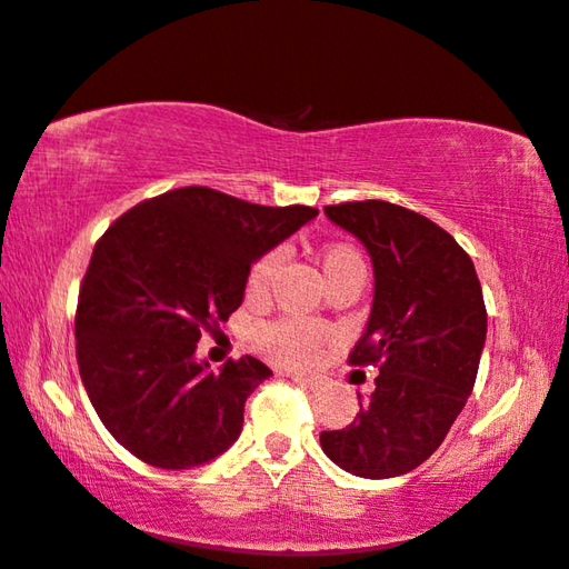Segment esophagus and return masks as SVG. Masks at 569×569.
I'll use <instances>...</instances> for the list:
<instances>
[{"label": "esophagus", "instance_id": "1", "mask_svg": "<svg viewBox=\"0 0 569 569\" xmlns=\"http://www.w3.org/2000/svg\"><path fill=\"white\" fill-rule=\"evenodd\" d=\"M286 377H291L293 382H299V385H303V387H313L317 385V380H313V377H303V375H296V372H283Z\"/></svg>", "mask_w": 569, "mask_h": 569}]
</instances>
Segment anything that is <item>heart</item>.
Returning <instances> with one entry per match:
<instances>
[{"instance_id": "heart-1", "label": "heart", "mask_w": 569, "mask_h": 569, "mask_svg": "<svg viewBox=\"0 0 569 569\" xmlns=\"http://www.w3.org/2000/svg\"><path fill=\"white\" fill-rule=\"evenodd\" d=\"M281 266V252L268 250L260 256L256 263L250 266L248 273V296L250 299H263L268 293V286L273 281L276 270ZM319 266L327 276V283L337 281V278L355 273V270H365V260L359 256L357 248L347 246V242H331L323 246L319 252ZM323 331L319 327L303 321H276L270 327H263L258 331L256 345L270 362L283 365V367H311L317 362L321 345H323Z\"/></svg>"}]
</instances>
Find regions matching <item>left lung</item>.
<instances>
[{
	"instance_id": "left-lung-1",
	"label": "left lung",
	"mask_w": 569,
	"mask_h": 569,
	"mask_svg": "<svg viewBox=\"0 0 569 569\" xmlns=\"http://www.w3.org/2000/svg\"><path fill=\"white\" fill-rule=\"evenodd\" d=\"M367 248L375 299L351 365H377L351 426L323 430L333 463L362 479L418 468L443 443L479 375L486 306L473 260L422 214L382 200L323 207Z\"/></svg>"
}]
</instances>
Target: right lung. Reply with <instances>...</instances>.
I'll list each match as a JSON object with an SVG mask.
<instances>
[{
	"label": "right lung",
	"instance_id": "obj_1",
	"mask_svg": "<svg viewBox=\"0 0 569 569\" xmlns=\"http://www.w3.org/2000/svg\"><path fill=\"white\" fill-rule=\"evenodd\" d=\"M317 214L184 187L137 204L96 242L78 369L106 430L139 461L184 471L240 438L248 395L273 372L248 355L212 372L197 341L242 303L250 266Z\"/></svg>",
	"mask_w": 569,
	"mask_h": 569
}]
</instances>
